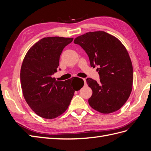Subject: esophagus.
<instances>
[{
	"label": "esophagus",
	"mask_w": 151,
	"mask_h": 151,
	"mask_svg": "<svg viewBox=\"0 0 151 151\" xmlns=\"http://www.w3.org/2000/svg\"><path fill=\"white\" fill-rule=\"evenodd\" d=\"M83 79V81H84V83H85V85L86 84V79Z\"/></svg>",
	"instance_id": "1"
}]
</instances>
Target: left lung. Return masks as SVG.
<instances>
[{
	"instance_id": "left-lung-1",
	"label": "left lung",
	"mask_w": 151,
	"mask_h": 151,
	"mask_svg": "<svg viewBox=\"0 0 151 151\" xmlns=\"http://www.w3.org/2000/svg\"><path fill=\"white\" fill-rule=\"evenodd\" d=\"M74 43L88 54L91 67H99V82L86 79L93 91L88 99L91 107L106 114L118 110L129 99L133 84V67L124 45L115 36L101 31L79 36Z\"/></svg>"
}]
</instances>
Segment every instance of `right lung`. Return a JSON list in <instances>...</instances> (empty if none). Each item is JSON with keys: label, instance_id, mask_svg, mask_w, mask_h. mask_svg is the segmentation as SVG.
Returning <instances> with one entry per match:
<instances>
[{"label": "right lung", "instance_id": "obj_1", "mask_svg": "<svg viewBox=\"0 0 151 151\" xmlns=\"http://www.w3.org/2000/svg\"><path fill=\"white\" fill-rule=\"evenodd\" d=\"M73 38L55 36L41 39L27 52L22 63L21 85L26 103L36 114L53 119L64 113L69 106L79 77L58 81L52 77L57 72L60 56Z\"/></svg>", "mask_w": 151, "mask_h": 151}]
</instances>
